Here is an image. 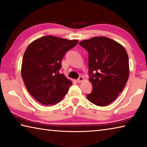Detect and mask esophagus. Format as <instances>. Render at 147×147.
<instances>
[{"mask_svg": "<svg viewBox=\"0 0 147 147\" xmlns=\"http://www.w3.org/2000/svg\"><path fill=\"white\" fill-rule=\"evenodd\" d=\"M84 80V78L82 77V76H80V77H79V78L77 80V82L78 83H80V82H83Z\"/></svg>", "mask_w": 147, "mask_h": 147, "instance_id": "34e87169", "label": "esophagus"}]
</instances>
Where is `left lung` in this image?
<instances>
[{
    "label": "left lung",
    "mask_w": 147,
    "mask_h": 147,
    "mask_svg": "<svg viewBox=\"0 0 147 147\" xmlns=\"http://www.w3.org/2000/svg\"><path fill=\"white\" fill-rule=\"evenodd\" d=\"M79 44L89 53V81L93 86L86 95L90 102L105 107L115 101L129 78V58L124 46L106 36H95Z\"/></svg>",
    "instance_id": "1"
}]
</instances>
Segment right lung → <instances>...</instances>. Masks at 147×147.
Masks as SVG:
<instances>
[{
    "label": "right lung",
    "mask_w": 147,
    "mask_h": 147,
    "mask_svg": "<svg viewBox=\"0 0 147 147\" xmlns=\"http://www.w3.org/2000/svg\"><path fill=\"white\" fill-rule=\"evenodd\" d=\"M78 42L45 36L28 46L23 57L21 74L28 92L39 103L55 105L67 94L73 83L59 71L65 53Z\"/></svg>",
    "instance_id": "obj_1"
}]
</instances>
